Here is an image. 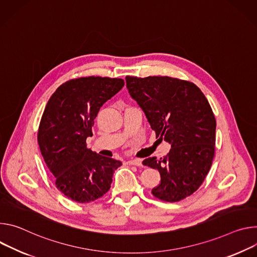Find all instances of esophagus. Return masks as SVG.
I'll return each mask as SVG.
<instances>
[{"label":"esophagus","instance_id":"34e87169","mask_svg":"<svg viewBox=\"0 0 257 257\" xmlns=\"http://www.w3.org/2000/svg\"><path fill=\"white\" fill-rule=\"evenodd\" d=\"M126 163L128 165H136V166H142V162L141 160L139 159H131V160H127Z\"/></svg>","mask_w":257,"mask_h":257}]
</instances>
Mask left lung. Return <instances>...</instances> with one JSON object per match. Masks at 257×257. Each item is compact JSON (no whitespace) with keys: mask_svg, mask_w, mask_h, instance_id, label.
I'll return each instance as SVG.
<instances>
[{"mask_svg":"<svg viewBox=\"0 0 257 257\" xmlns=\"http://www.w3.org/2000/svg\"><path fill=\"white\" fill-rule=\"evenodd\" d=\"M125 81L156 138L172 145L166 156L143 161L161 177L152 194L166 202L183 200L202 185L212 164L216 128L212 109L201 90L187 80L126 76Z\"/></svg>","mask_w":257,"mask_h":257,"instance_id":"obj_1","label":"left lung"}]
</instances>
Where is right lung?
<instances>
[{"label":"right lung","instance_id":"right-lung-1","mask_svg":"<svg viewBox=\"0 0 257 257\" xmlns=\"http://www.w3.org/2000/svg\"><path fill=\"white\" fill-rule=\"evenodd\" d=\"M124 85L121 78L88 76L70 79L49 99L38 132L41 153L55 184L68 199L89 203L111 187L122 163L87 148L88 137L103 104Z\"/></svg>","mask_w":257,"mask_h":257}]
</instances>
